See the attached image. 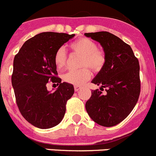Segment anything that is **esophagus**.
Listing matches in <instances>:
<instances>
[{
    "instance_id": "obj_1",
    "label": "esophagus",
    "mask_w": 156,
    "mask_h": 156,
    "mask_svg": "<svg viewBox=\"0 0 156 156\" xmlns=\"http://www.w3.org/2000/svg\"><path fill=\"white\" fill-rule=\"evenodd\" d=\"M80 89H81L80 86H74V90H75V91H78V90H80Z\"/></svg>"
}]
</instances>
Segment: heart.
Returning <instances> with one entry per match:
<instances>
[{
  "label": "heart",
  "mask_w": 156,
  "mask_h": 156,
  "mask_svg": "<svg viewBox=\"0 0 156 156\" xmlns=\"http://www.w3.org/2000/svg\"><path fill=\"white\" fill-rule=\"evenodd\" d=\"M70 48L75 53L83 56L80 66L84 68L67 72L63 75V80L70 84L80 86L91 76V73L87 67L95 72L100 71L105 63V56L102 51L98 49V44L94 41L85 37L72 43ZM54 61L58 69L65 67L67 62V54L63 47L57 49L54 56Z\"/></svg>",
  "instance_id": "b5f03b06"
}]
</instances>
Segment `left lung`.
Instances as JSON below:
<instances>
[{
  "label": "left lung",
  "mask_w": 156,
  "mask_h": 156,
  "mask_svg": "<svg viewBox=\"0 0 156 156\" xmlns=\"http://www.w3.org/2000/svg\"><path fill=\"white\" fill-rule=\"evenodd\" d=\"M100 43L105 63L91 83L106 89L91 90L85 107L88 115L98 124L109 127L128 116L138 100L140 91V66L132 48L120 38L101 31L84 34Z\"/></svg>",
  "instance_id": "8db88e82"
}]
</instances>
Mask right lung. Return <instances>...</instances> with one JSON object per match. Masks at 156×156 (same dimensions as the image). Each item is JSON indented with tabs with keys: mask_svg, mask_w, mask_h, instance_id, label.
<instances>
[{
	"mask_svg": "<svg viewBox=\"0 0 156 156\" xmlns=\"http://www.w3.org/2000/svg\"><path fill=\"white\" fill-rule=\"evenodd\" d=\"M75 34L44 32L23 44L15 56L12 83L18 108L26 120L41 129L55 126L62 120L67 101L73 95V85L62 83L54 56L58 48ZM49 81L57 82V90L48 92Z\"/></svg>",
	"mask_w": 156,
	"mask_h": 156,
	"instance_id": "1",
	"label": "right lung"
}]
</instances>
